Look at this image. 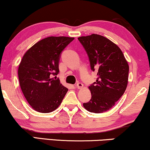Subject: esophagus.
Returning a JSON list of instances; mask_svg holds the SVG:
<instances>
[{"mask_svg": "<svg viewBox=\"0 0 150 150\" xmlns=\"http://www.w3.org/2000/svg\"><path fill=\"white\" fill-rule=\"evenodd\" d=\"M76 87H77L79 89H82V88L83 87V84L81 83H78L76 84Z\"/></svg>", "mask_w": 150, "mask_h": 150, "instance_id": "1", "label": "esophagus"}]
</instances>
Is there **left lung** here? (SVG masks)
Returning <instances> with one entry per match:
<instances>
[{
	"instance_id": "obj_1",
	"label": "left lung",
	"mask_w": 150,
	"mask_h": 150,
	"mask_svg": "<svg viewBox=\"0 0 150 150\" xmlns=\"http://www.w3.org/2000/svg\"><path fill=\"white\" fill-rule=\"evenodd\" d=\"M88 57L91 69L98 78L89 89L91 98L83 103L86 110L102 113L110 109L126 91L129 65L118 46L105 37L97 34L78 38Z\"/></svg>"
}]
</instances>
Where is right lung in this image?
Masks as SVG:
<instances>
[{"instance_id": "right-lung-1", "label": "right lung", "mask_w": 150, "mask_h": 150, "mask_svg": "<svg viewBox=\"0 0 150 150\" xmlns=\"http://www.w3.org/2000/svg\"><path fill=\"white\" fill-rule=\"evenodd\" d=\"M74 39L64 36L44 38L30 47L22 57L18 71L20 88L36 111H54L68 91L52 76L59 71L61 52Z\"/></svg>"}]
</instances>
